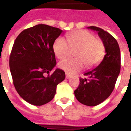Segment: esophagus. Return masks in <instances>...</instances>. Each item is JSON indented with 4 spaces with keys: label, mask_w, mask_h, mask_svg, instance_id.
Segmentation results:
<instances>
[{
    "label": "esophagus",
    "mask_w": 131,
    "mask_h": 131,
    "mask_svg": "<svg viewBox=\"0 0 131 131\" xmlns=\"http://www.w3.org/2000/svg\"><path fill=\"white\" fill-rule=\"evenodd\" d=\"M70 77H71V75H69V74H66V79H69Z\"/></svg>",
    "instance_id": "esophagus-1"
}]
</instances>
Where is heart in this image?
I'll return each mask as SVG.
<instances>
[{
    "mask_svg": "<svg viewBox=\"0 0 131 131\" xmlns=\"http://www.w3.org/2000/svg\"><path fill=\"white\" fill-rule=\"evenodd\" d=\"M67 40L57 38L53 43V51L58 59H64L70 54V47L78 48L75 59H66L58 66L67 74H74L84 68H92L101 62L105 54V47L101 40L85 30L76 31L67 35Z\"/></svg>",
    "mask_w": 131,
    "mask_h": 131,
    "instance_id": "b5f03b06",
    "label": "heart"
}]
</instances>
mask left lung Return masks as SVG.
I'll return each mask as SVG.
<instances>
[{
  "instance_id": "1",
  "label": "left lung",
  "mask_w": 131,
  "mask_h": 131,
  "mask_svg": "<svg viewBox=\"0 0 131 131\" xmlns=\"http://www.w3.org/2000/svg\"><path fill=\"white\" fill-rule=\"evenodd\" d=\"M96 31L105 47L103 60L97 67L85 72L74 95L78 101L87 106H96L112 93L121 69V52L117 41L112 35L99 27H88Z\"/></svg>"
}]
</instances>
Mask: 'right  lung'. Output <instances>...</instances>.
<instances>
[{"mask_svg":"<svg viewBox=\"0 0 131 131\" xmlns=\"http://www.w3.org/2000/svg\"><path fill=\"white\" fill-rule=\"evenodd\" d=\"M62 30L38 24L22 31L15 40L9 60L13 84L21 98L40 106L54 97L57 85L65 79L56 69L53 43ZM48 74V75H46Z\"/></svg>","mask_w":131,"mask_h":131,"instance_id":"obj_1","label":"right lung"}]
</instances>
